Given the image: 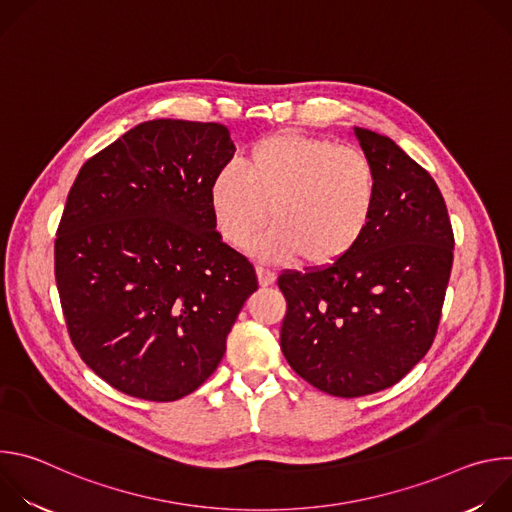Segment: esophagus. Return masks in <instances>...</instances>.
<instances>
[{"instance_id":"34e87169","label":"esophagus","mask_w":512,"mask_h":512,"mask_svg":"<svg viewBox=\"0 0 512 512\" xmlns=\"http://www.w3.org/2000/svg\"><path fill=\"white\" fill-rule=\"evenodd\" d=\"M257 275H259V283L265 287V285H271L275 281V273L271 269H265V267H257Z\"/></svg>"}]
</instances>
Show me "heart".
<instances>
[{
  "instance_id": "1",
  "label": "heart",
  "mask_w": 512,
  "mask_h": 512,
  "mask_svg": "<svg viewBox=\"0 0 512 512\" xmlns=\"http://www.w3.org/2000/svg\"><path fill=\"white\" fill-rule=\"evenodd\" d=\"M208 200L216 229L229 245L245 247L269 216L273 227L257 243L263 259L298 255L306 267H328L367 233L379 178L358 150L324 137L277 133L257 141L241 168L218 170Z\"/></svg>"
}]
</instances>
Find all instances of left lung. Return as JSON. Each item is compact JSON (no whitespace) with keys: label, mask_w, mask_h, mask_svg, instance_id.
I'll return each mask as SVG.
<instances>
[{"label":"left lung","mask_w":512,"mask_h":512,"mask_svg":"<svg viewBox=\"0 0 512 512\" xmlns=\"http://www.w3.org/2000/svg\"><path fill=\"white\" fill-rule=\"evenodd\" d=\"M354 135L379 178L373 221L328 267L285 269L281 350L289 367L334 397L399 383L429 350L454 263V231L433 178L371 129Z\"/></svg>","instance_id":"left-lung-1"}]
</instances>
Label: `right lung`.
<instances>
[{"mask_svg": "<svg viewBox=\"0 0 512 512\" xmlns=\"http://www.w3.org/2000/svg\"><path fill=\"white\" fill-rule=\"evenodd\" d=\"M233 154L221 123L145 121L87 160L68 192L54 241L68 336L129 397L196 391L259 285L216 233L208 200Z\"/></svg>", "mask_w": 512, "mask_h": 512, "instance_id": "add662e5", "label": "right lung"}]
</instances>
